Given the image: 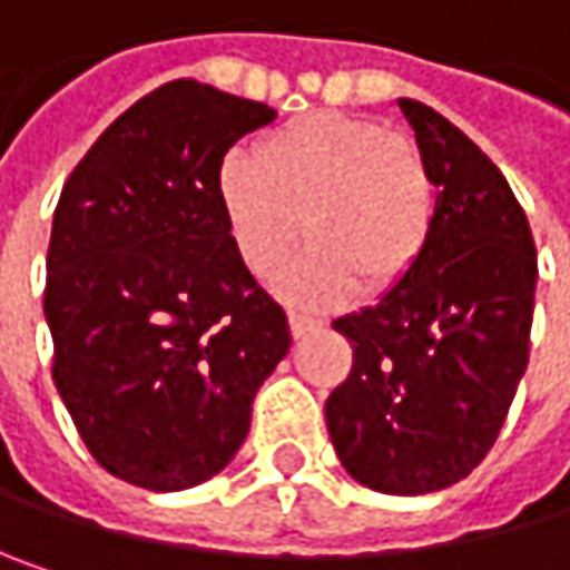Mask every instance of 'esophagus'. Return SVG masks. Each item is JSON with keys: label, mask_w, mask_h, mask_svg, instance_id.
I'll list each match as a JSON object with an SVG mask.
<instances>
[{"label": "esophagus", "mask_w": 570, "mask_h": 570, "mask_svg": "<svg viewBox=\"0 0 570 570\" xmlns=\"http://www.w3.org/2000/svg\"><path fill=\"white\" fill-rule=\"evenodd\" d=\"M320 326V320H313V316H306V313H289V333L299 340V336H306V333H313Z\"/></svg>", "instance_id": "34e87169"}]
</instances>
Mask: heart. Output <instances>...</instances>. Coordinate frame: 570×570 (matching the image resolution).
<instances>
[{
    "mask_svg": "<svg viewBox=\"0 0 570 570\" xmlns=\"http://www.w3.org/2000/svg\"><path fill=\"white\" fill-rule=\"evenodd\" d=\"M217 200L244 267L271 281L303 237L313 240L277 281L293 303L326 306L360 286L386 293L422 261L435 224V184L422 151L353 115H306L267 135L257 161L230 151Z\"/></svg>",
    "mask_w": 570,
    "mask_h": 570,
    "instance_id": "1",
    "label": "heart"
}]
</instances>
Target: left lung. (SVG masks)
I'll use <instances>...</instances> for the list:
<instances>
[{
    "mask_svg": "<svg viewBox=\"0 0 570 570\" xmlns=\"http://www.w3.org/2000/svg\"><path fill=\"white\" fill-rule=\"evenodd\" d=\"M435 184L422 261L333 323L353 370L326 399L343 469L383 495L462 482L495 445L528 366L538 261L509 180L449 118L399 98Z\"/></svg>",
    "mask_w": 570,
    "mask_h": 570,
    "instance_id": "1",
    "label": "left lung"
}]
</instances>
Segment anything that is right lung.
<instances>
[{
	"label": "right lung",
	"mask_w": 570,
	"mask_h": 570,
	"mask_svg": "<svg viewBox=\"0 0 570 570\" xmlns=\"http://www.w3.org/2000/svg\"><path fill=\"white\" fill-rule=\"evenodd\" d=\"M274 108L177 78L135 101L61 187L46 261L58 396L115 479L217 475L289 353L286 313L230 240L217 168Z\"/></svg>",
	"instance_id": "right-lung-1"
}]
</instances>
